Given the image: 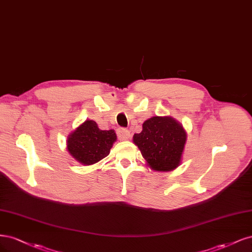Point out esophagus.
<instances>
[{"label":"esophagus","mask_w":252,"mask_h":252,"mask_svg":"<svg viewBox=\"0 0 252 252\" xmlns=\"http://www.w3.org/2000/svg\"><path fill=\"white\" fill-rule=\"evenodd\" d=\"M117 136L119 138V140H127L129 138V131L125 127H120L117 129Z\"/></svg>","instance_id":"34e87169"}]
</instances>
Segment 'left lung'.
<instances>
[{
  "label": "left lung",
  "instance_id": "1",
  "mask_svg": "<svg viewBox=\"0 0 252 252\" xmlns=\"http://www.w3.org/2000/svg\"><path fill=\"white\" fill-rule=\"evenodd\" d=\"M186 138L184 127L176 119L155 116L144 121L133 142L152 169L169 172L180 165Z\"/></svg>",
  "mask_w": 252,
  "mask_h": 252
}]
</instances>
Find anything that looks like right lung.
Returning a JSON list of instances; mask_svg holds the SVG:
<instances>
[{
  "label": "right lung",
  "instance_id": "obj_1",
  "mask_svg": "<svg viewBox=\"0 0 252 252\" xmlns=\"http://www.w3.org/2000/svg\"><path fill=\"white\" fill-rule=\"evenodd\" d=\"M116 139L114 129L102 131L88 119L68 136L67 150L79 163L91 165L109 155Z\"/></svg>",
  "mask_w": 252,
  "mask_h": 252
}]
</instances>
